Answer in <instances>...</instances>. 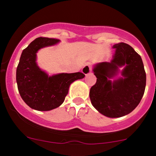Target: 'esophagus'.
I'll list each match as a JSON object with an SVG mask.
<instances>
[{"label": "esophagus", "mask_w": 156, "mask_h": 156, "mask_svg": "<svg viewBox=\"0 0 156 156\" xmlns=\"http://www.w3.org/2000/svg\"><path fill=\"white\" fill-rule=\"evenodd\" d=\"M92 71V67H91L90 65H85L84 66V68L82 69V72L84 74V75H88L90 74Z\"/></svg>", "instance_id": "1"}]
</instances>
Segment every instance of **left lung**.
Instances as JSON below:
<instances>
[{
    "mask_svg": "<svg viewBox=\"0 0 156 156\" xmlns=\"http://www.w3.org/2000/svg\"><path fill=\"white\" fill-rule=\"evenodd\" d=\"M115 53L110 62L93 69L97 82L90 90L93 106L108 118H120L131 112L144 94L146 76L140 56L125 43L113 45ZM120 68H123L122 71ZM120 73L122 76L111 81Z\"/></svg>",
    "mask_w": 156,
    "mask_h": 156,
    "instance_id": "left-lung-1",
    "label": "left lung"
}]
</instances>
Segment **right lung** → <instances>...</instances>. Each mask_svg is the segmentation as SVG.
<instances>
[{"label":"right lung","mask_w":156,"mask_h":156,"mask_svg":"<svg viewBox=\"0 0 156 156\" xmlns=\"http://www.w3.org/2000/svg\"><path fill=\"white\" fill-rule=\"evenodd\" d=\"M59 41L58 39L37 37L23 50L20 56L16 69L17 87L23 101L33 109L50 111L59 107L68 94L70 84L85 76L81 72L49 75L39 68L36 62L37 51Z\"/></svg>","instance_id":"right-lung-1"}]
</instances>
